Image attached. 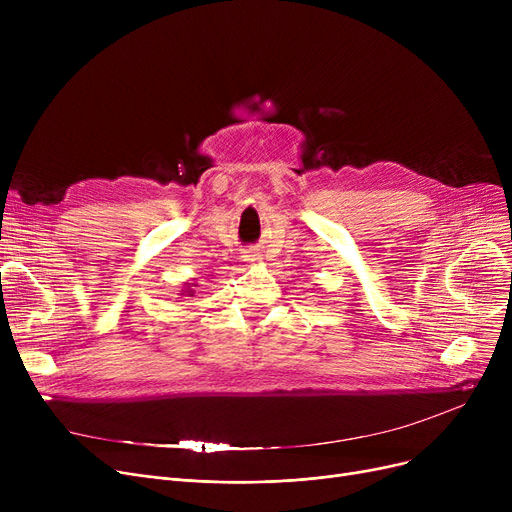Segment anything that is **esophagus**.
Here are the masks:
<instances>
[{"label":"esophagus","instance_id":"esophagus-1","mask_svg":"<svg viewBox=\"0 0 512 512\" xmlns=\"http://www.w3.org/2000/svg\"><path fill=\"white\" fill-rule=\"evenodd\" d=\"M245 257H249V261H251V257H253V259H255V257H257V255H251V253H249V255H245Z\"/></svg>","mask_w":512,"mask_h":512}]
</instances>
